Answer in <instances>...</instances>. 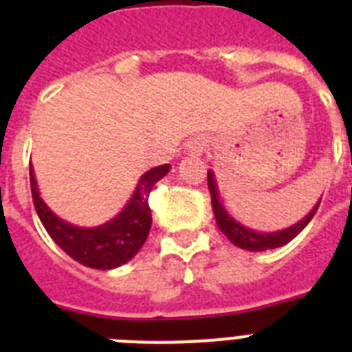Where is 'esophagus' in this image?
Returning <instances> with one entry per match:
<instances>
[{"instance_id":"esophagus-1","label":"esophagus","mask_w":352,"mask_h":352,"mask_svg":"<svg viewBox=\"0 0 352 352\" xmlns=\"http://www.w3.org/2000/svg\"><path fill=\"white\" fill-rule=\"evenodd\" d=\"M206 146H208L206 138H204V137H193L186 142V151L190 155H203L204 151H206Z\"/></svg>"}]
</instances>
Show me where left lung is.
<instances>
[{
	"instance_id": "1",
	"label": "left lung",
	"mask_w": 352,
	"mask_h": 352,
	"mask_svg": "<svg viewBox=\"0 0 352 352\" xmlns=\"http://www.w3.org/2000/svg\"><path fill=\"white\" fill-rule=\"evenodd\" d=\"M208 190L210 195H212V208H214L215 221H217L219 230L223 232L235 246H239L243 250L250 252L272 250V248H279V246L287 245L289 241L294 239L296 235L300 234V232L311 223V219L318 212V206L322 203V199H320V201L314 204V208H312L303 219L298 221L296 225L289 226V228H283V230L278 232H257L248 228V226L241 225L239 221H235L234 217L226 212V208L223 206V203H221L219 188H217L215 175L212 170H208Z\"/></svg>"
}]
</instances>
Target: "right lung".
Returning a JSON list of instances; mask_svg holds the SVG:
<instances>
[{
  "instance_id": "1",
  "label": "right lung",
  "mask_w": 352,
  "mask_h": 352,
  "mask_svg": "<svg viewBox=\"0 0 352 352\" xmlns=\"http://www.w3.org/2000/svg\"><path fill=\"white\" fill-rule=\"evenodd\" d=\"M29 170L36 214L52 241L74 261L96 270H111L137 256V252L148 239L151 228V210L148 206L149 192L170 171V164L157 166L146 171L120 214L93 228H82L60 219L40 197L32 164Z\"/></svg>"
}]
</instances>
